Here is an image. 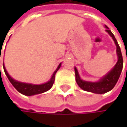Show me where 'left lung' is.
Instances as JSON below:
<instances>
[{"label":"left lung","instance_id":"obj_1","mask_svg":"<svg viewBox=\"0 0 127 127\" xmlns=\"http://www.w3.org/2000/svg\"><path fill=\"white\" fill-rule=\"evenodd\" d=\"M105 27L107 29L106 30L107 32H108V34L113 39L115 45H116V53H117L118 60L117 63L115 64V65L114 66V67L107 75H105L103 78H101L100 81L97 82H86V81L82 80L80 79V76L79 75L76 67L74 68L75 75H76V81L78 85L85 91H88L93 93H97V94L105 93L111 90L114 88L120 77V75L123 68V63H124L121 51L116 39L115 37L114 34L111 32L110 30H109V28L107 26H105Z\"/></svg>","mask_w":127,"mask_h":127}]
</instances>
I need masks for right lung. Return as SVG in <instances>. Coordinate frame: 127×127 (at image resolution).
Here are the masks:
<instances>
[{"label":"right lung","mask_w":127,"mask_h":127,"mask_svg":"<svg viewBox=\"0 0 127 127\" xmlns=\"http://www.w3.org/2000/svg\"><path fill=\"white\" fill-rule=\"evenodd\" d=\"M61 66V63L59 64V66L57 67V70L54 72L53 76H51V79L42 85H32V84H28V83H23V82H20L18 81H16L14 79H13L9 75L8 72L6 71L4 65H3V70L4 72L7 76V78L9 79V82L12 83L13 86L14 87V88L16 89L18 92H20V93L25 95H37V94H40L44 92L48 91V90L51 88V87L54 85V79H55V74L57 73V71L60 69Z\"/></svg>","instance_id":"right-lung-1"}]
</instances>
